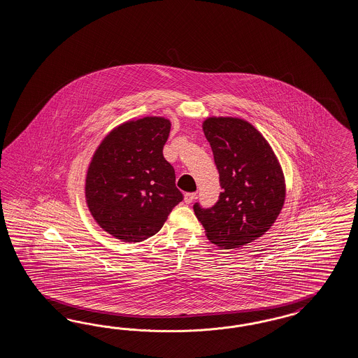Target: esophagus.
Segmentation results:
<instances>
[{
  "label": "esophagus",
  "instance_id": "1",
  "mask_svg": "<svg viewBox=\"0 0 358 358\" xmlns=\"http://www.w3.org/2000/svg\"><path fill=\"white\" fill-rule=\"evenodd\" d=\"M195 198H196V193H186L185 194V203H187V205L192 203Z\"/></svg>",
  "mask_w": 358,
  "mask_h": 358
}]
</instances>
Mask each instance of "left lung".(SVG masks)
I'll return each mask as SVG.
<instances>
[{"label":"left lung","instance_id":"8db88e82","mask_svg":"<svg viewBox=\"0 0 358 358\" xmlns=\"http://www.w3.org/2000/svg\"><path fill=\"white\" fill-rule=\"evenodd\" d=\"M211 145L223 192L214 206L195 202V217L208 240L224 250L262 236L281 213L285 180L280 163L259 131L238 118H208Z\"/></svg>","mask_w":358,"mask_h":358}]
</instances>
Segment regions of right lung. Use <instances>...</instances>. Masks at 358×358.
Segmentation results:
<instances>
[{"label":"right lung","mask_w":358,"mask_h":358,"mask_svg":"<svg viewBox=\"0 0 358 358\" xmlns=\"http://www.w3.org/2000/svg\"><path fill=\"white\" fill-rule=\"evenodd\" d=\"M171 122L157 117L132 120L111 131L89 165L87 207L114 238L139 243L163 227L184 195L174 168L164 159Z\"/></svg>","instance_id":"1"}]
</instances>
